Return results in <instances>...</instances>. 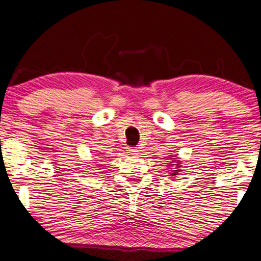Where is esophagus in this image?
<instances>
[{"instance_id": "esophagus-1", "label": "esophagus", "mask_w": 261, "mask_h": 261, "mask_svg": "<svg viewBox=\"0 0 261 261\" xmlns=\"http://www.w3.org/2000/svg\"><path fill=\"white\" fill-rule=\"evenodd\" d=\"M126 151H127L128 154H137V153H139L137 148H134V147H128Z\"/></svg>"}]
</instances>
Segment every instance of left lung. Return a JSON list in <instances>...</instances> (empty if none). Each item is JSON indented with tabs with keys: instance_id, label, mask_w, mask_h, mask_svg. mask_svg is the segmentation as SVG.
<instances>
[{
	"instance_id": "left-lung-1",
	"label": "left lung",
	"mask_w": 261,
	"mask_h": 261,
	"mask_svg": "<svg viewBox=\"0 0 261 261\" xmlns=\"http://www.w3.org/2000/svg\"><path fill=\"white\" fill-rule=\"evenodd\" d=\"M171 157H172V159H171L170 167H174V170L171 171L170 173H171V177L173 178V177H176L177 174L181 172V170H179V168H181V161H179V159L177 157V154H171Z\"/></svg>"
}]
</instances>
